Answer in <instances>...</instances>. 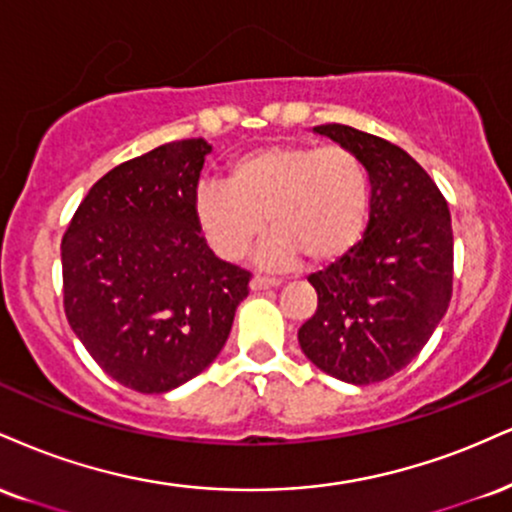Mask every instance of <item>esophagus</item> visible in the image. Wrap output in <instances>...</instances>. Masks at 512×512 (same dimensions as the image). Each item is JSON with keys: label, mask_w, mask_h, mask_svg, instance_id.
Listing matches in <instances>:
<instances>
[{"label": "esophagus", "mask_w": 512, "mask_h": 512, "mask_svg": "<svg viewBox=\"0 0 512 512\" xmlns=\"http://www.w3.org/2000/svg\"><path fill=\"white\" fill-rule=\"evenodd\" d=\"M279 279H269V276H252L250 279V291H267V288H274V286H279Z\"/></svg>", "instance_id": "obj_1"}]
</instances>
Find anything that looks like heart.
I'll return each instance as SVG.
<instances>
[{
    "mask_svg": "<svg viewBox=\"0 0 512 512\" xmlns=\"http://www.w3.org/2000/svg\"><path fill=\"white\" fill-rule=\"evenodd\" d=\"M372 186L362 159L341 145H267L233 159L224 183L195 190L193 214L209 248L236 262L264 231L257 250L267 269L303 262L326 267L360 243Z\"/></svg>",
    "mask_w": 512,
    "mask_h": 512,
    "instance_id": "1",
    "label": "heart"
}]
</instances>
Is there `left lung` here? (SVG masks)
I'll return each mask as SVG.
<instances>
[{"instance_id":"obj_1","label":"left lung","mask_w":512,"mask_h":512,"mask_svg":"<svg viewBox=\"0 0 512 512\" xmlns=\"http://www.w3.org/2000/svg\"><path fill=\"white\" fill-rule=\"evenodd\" d=\"M312 131L362 159L372 200L360 243L307 279L317 312L300 326L298 343L329 377L377 384L410 365L446 315L451 212L432 176L398 145L341 123Z\"/></svg>"}]
</instances>
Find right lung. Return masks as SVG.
Here are the masks:
<instances>
[{"mask_svg":"<svg viewBox=\"0 0 512 512\" xmlns=\"http://www.w3.org/2000/svg\"><path fill=\"white\" fill-rule=\"evenodd\" d=\"M212 145L176 140L104 174L61 240L73 334L114 381L166 393L214 362L250 272L207 248L193 214Z\"/></svg>","mask_w":512,"mask_h":512,"instance_id":"add662e5","label":"right lung"}]
</instances>
